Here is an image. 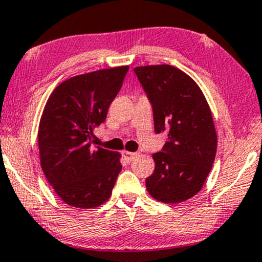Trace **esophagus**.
Returning <instances> with one entry per match:
<instances>
[{
  "label": "esophagus",
  "instance_id": "1",
  "mask_svg": "<svg viewBox=\"0 0 262 262\" xmlns=\"http://www.w3.org/2000/svg\"><path fill=\"white\" fill-rule=\"evenodd\" d=\"M135 157H137V154H135V152H129V151H124V152H123V158H124V161L130 162V161H133Z\"/></svg>",
  "mask_w": 262,
  "mask_h": 262
}]
</instances>
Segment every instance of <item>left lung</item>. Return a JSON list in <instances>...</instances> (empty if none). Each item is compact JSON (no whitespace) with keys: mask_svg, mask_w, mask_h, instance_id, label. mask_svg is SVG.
Listing matches in <instances>:
<instances>
[{"mask_svg":"<svg viewBox=\"0 0 262 262\" xmlns=\"http://www.w3.org/2000/svg\"><path fill=\"white\" fill-rule=\"evenodd\" d=\"M134 72L152 105L155 132L169 130L162 151L152 155L148 193L163 203L190 200L201 191L216 155L209 105L196 82L178 68L138 66Z\"/></svg>","mask_w":262,"mask_h":262,"instance_id":"obj_1","label":"left lung"}]
</instances>
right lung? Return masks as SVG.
<instances>
[{
	"label": "right lung",
	"mask_w": 262,
	"mask_h": 262,
	"mask_svg": "<svg viewBox=\"0 0 262 262\" xmlns=\"http://www.w3.org/2000/svg\"><path fill=\"white\" fill-rule=\"evenodd\" d=\"M129 66L78 75L48 98L38 127L41 167L55 193L71 207L105 203L122 169L118 152L92 146L93 130L123 83Z\"/></svg>",
	"instance_id": "right-lung-1"
}]
</instances>
